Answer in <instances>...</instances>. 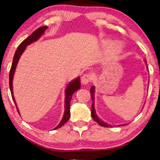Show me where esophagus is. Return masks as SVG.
<instances>
[{"label":"esophagus","instance_id":"esophagus-1","mask_svg":"<svg viewBox=\"0 0 160 160\" xmlns=\"http://www.w3.org/2000/svg\"><path fill=\"white\" fill-rule=\"evenodd\" d=\"M92 78L91 74H84L83 76L82 77V79H81L82 83L84 84V85H86V84H88L89 82L91 81Z\"/></svg>","mask_w":160,"mask_h":160}]
</instances>
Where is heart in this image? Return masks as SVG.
I'll list each match as a JSON object with an SVG mask.
<instances>
[{
  "mask_svg": "<svg viewBox=\"0 0 160 160\" xmlns=\"http://www.w3.org/2000/svg\"><path fill=\"white\" fill-rule=\"evenodd\" d=\"M109 42L106 41V43H108ZM121 49H122V46L119 42H115V43H111L110 47L108 48L107 52H106V57L107 59L109 61L113 60L116 58V57L118 56L119 53L120 52Z\"/></svg>",
  "mask_w": 160,
  "mask_h": 160,
  "instance_id": "obj_1",
  "label": "heart"
}]
</instances>
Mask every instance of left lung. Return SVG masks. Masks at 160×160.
Masks as SVG:
<instances>
[{
    "instance_id": "obj_1",
    "label": "left lung",
    "mask_w": 160,
    "mask_h": 160,
    "mask_svg": "<svg viewBox=\"0 0 160 160\" xmlns=\"http://www.w3.org/2000/svg\"><path fill=\"white\" fill-rule=\"evenodd\" d=\"M144 62L147 63L146 60H145ZM90 92H91L92 100V111H91V114H92V119L95 121V122H98L100 126H103V127H112L111 125L106 123V122H104V121L100 120V119L98 117V116H97L96 113H95V107H94V101H95V97H94L95 87H94V86H92V87L90 88ZM124 126V125H118V126Z\"/></svg>"
}]
</instances>
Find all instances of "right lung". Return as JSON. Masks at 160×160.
<instances>
[{"label":"right lung","mask_w":160,"mask_h":160,"mask_svg":"<svg viewBox=\"0 0 160 160\" xmlns=\"http://www.w3.org/2000/svg\"><path fill=\"white\" fill-rule=\"evenodd\" d=\"M47 26H42L40 27L39 28H38L37 30L34 31V32L31 34L28 38H27L26 39L24 40L21 43L19 47H18L17 49H16L15 55L13 56V59H12V66H11L10 71V78H9V83H10V89L11 92V95H12V98L13 99V102L15 103L16 106V109H17L18 113H19V109H18L17 105H16L15 98L13 96V92H12V79H13L14 73H15L16 65H17L18 62H19L20 57H21L22 54L24 51H25V48L28 45L31 44L33 42L38 40L39 38L44 34V32L47 29ZM80 88V78H78L75 80H72L71 82H70L68 85L67 86V88L65 89V113H64L63 117H62L61 122L60 123L56 126L54 129L62 127V126H64L66 122H68V120L70 118V102H71V98H72V95L74 94V92L78 90Z\"/></svg>","instance_id":"right-lung-1"}]
</instances>
